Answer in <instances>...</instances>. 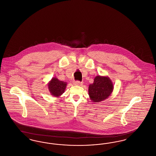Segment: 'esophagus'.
Returning a JSON list of instances; mask_svg holds the SVG:
<instances>
[{
	"instance_id": "esophagus-1",
	"label": "esophagus",
	"mask_w": 156,
	"mask_h": 156,
	"mask_svg": "<svg viewBox=\"0 0 156 156\" xmlns=\"http://www.w3.org/2000/svg\"><path fill=\"white\" fill-rule=\"evenodd\" d=\"M74 84L75 85H79V86H81L82 85V82L80 81H75L74 82Z\"/></svg>"
}]
</instances>
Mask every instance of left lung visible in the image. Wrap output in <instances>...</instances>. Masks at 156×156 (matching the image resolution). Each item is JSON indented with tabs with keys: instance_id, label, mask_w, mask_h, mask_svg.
Wrapping results in <instances>:
<instances>
[{
	"instance_id": "1",
	"label": "left lung",
	"mask_w": 156,
	"mask_h": 156,
	"mask_svg": "<svg viewBox=\"0 0 156 156\" xmlns=\"http://www.w3.org/2000/svg\"><path fill=\"white\" fill-rule=\"evenodd\" d=\"M113 89V83L108 77L97 76L89 85V97L94 102H100L110 96Z\"/></svg>"
}]
</instances>
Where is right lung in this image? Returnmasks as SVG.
Segmentation results:
<instances>
[{
    "label": "right lung",
    "instance_id": "1",
    "mask_svg": "<svg viewBox=\"0 0 156 156\" xmlns=\"http://www.w3.org/2000/svg\"><path fill=\"white\" fill-rule=\"evenodd\" d=\"M67 86L66 82L61 81L56 78H54L50 82L48 87L51 95L54 97H59L64 92Z\"/></svg>",
    "mask_w": 156,
    "mask_h": 156
}]
</instances>
